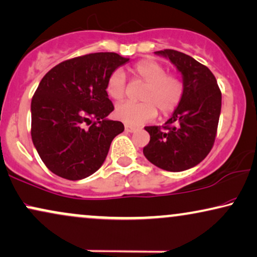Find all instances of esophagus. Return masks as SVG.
<instances>
[{"mask_svg":"<svg viewBox=\"0 0 257 257\" xmlns=\"http://www.w3.org/2000/svg\"><path fill=\"white\" fill-rule=\"evenodd\" d=\"M124 129H125V132H128V133H134L136 131L135 126L129 125V124H124Z\"/></svg>","mask_w":257,"mask_h":257,"instance_id":"obj_1","label":"esophagus"}]
</instances>
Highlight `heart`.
Masks as SVG:
<instances>
[{
	"instance_id": "heart-1",
	"label": "heart",
	"mask_w": 257,
	"mask_h": 257,
	"mask_svg": "<svg viewBox=\"0 0 257 257\" xmlns=\"http://www.w3.org/2000/svg\"><path fill=\"white\" fill-rule=\"evenodd\" d=\"M135 79L145 83L140 91L141 102H124L116 106L115 117L129 125H141L157 115H170L178 108L184 96V84L177 74L167 73L166 66L154 59H141L132 67ZM125 78L115 70L106 79L105 91L110 98L121 100L125 95Z\"/></svg>"
}]
</instances>
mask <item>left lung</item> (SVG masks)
Segmentation results:
<instances>
[{
	"instance_id": "left-lung-1",
	"label": "left lung",
	"mask_w": 257,
	"mask_h": 257,
	"mask_svg": "<svg viewBox=\"0 0 257 257\" xmlns=\"http://www.w3.org/2000/svg\"><path fill=\"white\" fill-rule=\"evenodd\" d=\"M155 54L168 58L183 74L184 96L165 125L145 126L151 140L144 154L159 168L181 172L203 161L212 149L222 92L213 73L192 57L175 50Z\"/></svg>"
}]
</instances>
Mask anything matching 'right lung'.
I'll return each instance as SVG.
<instances>
[{
  "label": "right lung",
  "instance_id": "1",
  "mask_svg": "<svg viewBox=\"0 0 257 257\" xmlns=\"http://www.w3.org/2000/svg\"><path fill=\"white\" fill-rule=\"evenodd\" d=\"M129 59L113 52L72 58L45 74L32 98V140L54 174L80 180L104 162L122 122L105 117L113 104L105 91L110 73ZM89 125V127H85Z\"/></svg>",
  "mask_w": 257,
  "mask_h": 257
}]
</instances>
